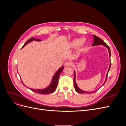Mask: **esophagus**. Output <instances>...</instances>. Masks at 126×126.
<instances>
[{
  "instance_id": "34e87169",
  "label": "esophagus",
  "mask_w": 126,
  "mask_h": 126,
  "mask_svg": "<svg viewBox=\"0 0 126 126\" xmlns=\"http://www.w3.org/2000/svg\"><path fill=\"white\" fill-rule=\"evenodd\" d=\"M72 64V63L70 62H66V63H64V66L65 67H67V66H71Z\"/></svg>"
}]
</instances>
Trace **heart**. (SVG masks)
Returning <instances> with one entry per match:
<instances>
[{
  "instance_id": "b5f03b06",
  "label": "heart",
  "mask_w": 126,
  "mask_h": 126,
  "mask_svg": "<svg viewBox=\"0 0 126 126\" xmlns=\"http://www.w3.org/2000/svg\"><path fill=\"white\" fill-rule=\"evenodd\" d=\"M86 40L84 39H75L70 43L71 47H75L78 46V48L79 50H82L85 47Z\"/></svg>"
}]
</instances>
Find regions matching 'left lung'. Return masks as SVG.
I'll return each mask as SVG.
<instances>
[{"label":"left lung","mask_w":126,"mask_h":126,"mask_svg":"<svg viewBox=\"0 0 126 126\" xmlns=\"http://www.w3.org/2000/svg\"><path fill=\"white\" fill-rule=\"evenodd\" d=\"M94 43L92 45L93 46H97V45H102L105 46V47H106L107 48H108V51H109V56L110 57V48L107 45V44L105 42H104V41H103L102 39H101L100 38H99L98 37L95 36V35H94ZM110 66H111V63H110V64L109 65V70L108 71V72H107V76H106V80H105V83L103 84V85H104L105 83H106V81H107V77H108V72H109V71L110 70ZM75 78H76V74H75V76H74V87H75V90L77 91V92L78 93H80V94H90V93H94L96 92V91H97L98 89L96 90V91H91V92H87V91H83L82 90H81L80 89H79L78 87L77 86V84H76V80H75Z\"/></svg>","instance_id":"8db88e82"}]
</instances>
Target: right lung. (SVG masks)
<instances>
[{
	"label": "right lung",
	"mask_w": 126,
	"mask_h": 126,
	"mask_svg": "<svg viewBox=\"0 0 126 126\" xmlns=\"http://www.w3.org/2000/svg\"><path fill=\"white\" fill-rule=\"evenodd\" d=\"M33 40H36L38 41H41V40H40V39H36V38H33V37H32V38H30L29 40H28L26 42L25 44L24 45L23 47H24L25 46H26L27 44H28L29 43H30V42H31ZM63 68H64V67L63 66H62V67L60 68L59 70L56 72V74L54 75V77H53V78L52 79V81H51V83H50V85H49L48 87H47L46 88H45L44 89H35L30 88H29L30 90H32V91H33V92L39 94H49L54 93L56 89L57 84H58V79H59L60 74L61 72H62V71H63ZM22 84L24 85V83H22ZM24 85L25 86V85Z\"/></svg>",
	"instance_id": "right-lung-1"
}]
</instances>
